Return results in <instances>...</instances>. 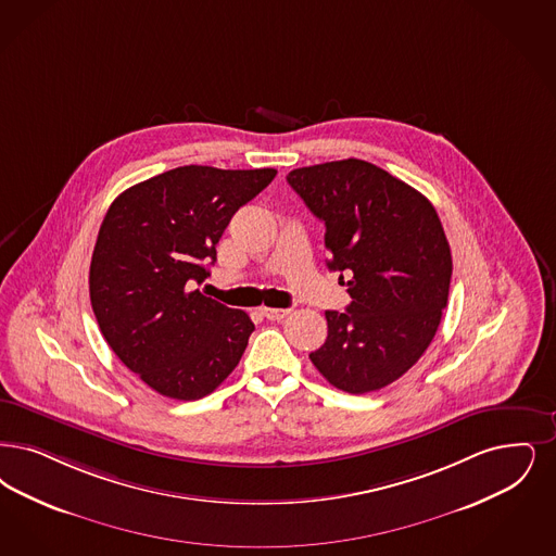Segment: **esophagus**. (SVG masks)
<instances>
[{"label":"esophagus","instance_id":"esophagus-1","mask_svg":"<svg viewBox=\"0 0 556 556\" xmlns=\"http://www.w3.org/2000/svg\"><path fill=\"white\" fill-rule=\"evenodd\" d=\"M263 316L268 318V320H281V318H286L288 316V308H263Z\"/></svg>","mask_w":556,"mask_h":556}]
</instances>
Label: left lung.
<instances>
[{"instance_id": "obj_1", "label": "left lung", "mask_w": 556, "mask_h": 556, "mask_svg": "<svg viewBox=\"0 0 556 556\" xmlns=\"http://www.w3.org/2000/svg\"><path fill=\"white\" fill-rule=\"evenodd\" d=\"M288 181L325 223L327 267L352 275V304L325 312L329 334L312 364L345 393L378 391L441 325L453 273L441 219L418 190L362 159L300 167Z\"/></svg>"}]
</instances>
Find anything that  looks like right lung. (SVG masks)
Wrapping results in <instances>:
<instances>
[{"mask_svg":"<svg viewBox=\"0 0 556 556\" xmlns=\"http://www.w3.org/2000/svg\"><path fill=\"white\" fill-rule=\"evenodd\" d=\"M277 169L184 165L113 200L90 261L99 329L134 375L169 400L213 393L244 354L254 323L202 295L225 227Z\"/></svg>","mask_w":556,"mask_h":556,"instance_id":"obj_1","label":"right lung"}]
</instances>
